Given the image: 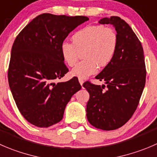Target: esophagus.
I'll return each instance as SVG.
<instances>
[{
    "label": "esophagus",
    "instance_id": "obj_1",
    "mask_svg": "<svg viewBox=\"0 0 157 157\" xmlns=\"http://www.w3.org/2000/svg\"><path fill=\"white\" fill-rule=\"evenodd\" d=\"M83 82H84V80H83V79H80V78H79V83H80V84L81 85V86H83Z\"/></svg>",
    "mask_w": 157,
    "mask_h": 157
}]
</instances>
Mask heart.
I'll return each mask as SVG.
<instances>
[{
    "instance_id": "heart-1",
    "label": "heart",
    "mask_w": 157,
    "mask_h": 157,
    "mask_svg": "<svg viewBox=\"0 0 157 157\" xmlns=\"http://www.w3.org/2000/svg\"><path fill=\"white\" fill-rule=\"evenodd\" d=\"M73 43L63 41L60 53L63 60L70 67L77 63L83 53L82 62L71 71V75L86 79L96 74L98 66H107L115 56L118 46V37L113 29L103 25L86 26L77 30L72 36Z\"/></svg>"
}]
</instances>
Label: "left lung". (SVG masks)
<instances>
[{
  "label": "left lung",
  "instance_id": "8db88e82",
  "mask_svg": "<svg viewBox=\"0 0 157 157\" xmlns=\"http://www.w3.org/2000/svg\"><path fill=\"white\" fill-rule=\"evenodd\" d=\"M99 23L113 25L118 46L112 61L96 77L106 82V88L89 81L83 83L90 94L86 117L96 128L113 130L124 126L134 113L147 71L142 44L129 24L117 16L104 17Z\"/></svg>",
  "mask_w": 157,
  "mask_h": 157
}]
</instances>
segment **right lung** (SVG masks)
<instances>
[{
  "label": "right lung",
  "instance_id": "add662e5",
  "mask_svg": "<svg viewBox=\"0 0 157 157\" xmlns=\"http://www.w3.org/2000/svg\"><path fill=\"white\" fill-rule=\"evenodd\" d=\"M85 16L42 13L17 36L8 68L9 86L23 117L38 127H49L63 119L72 96L81 89L78 79L54 83L69 71L60 45Z\"/></svg>",
  "mask_w": 157,
  "mask_h": 157
}]
</instances>
